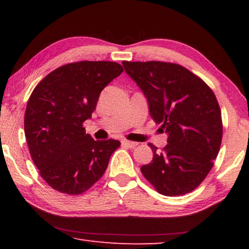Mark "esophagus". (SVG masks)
<instances>
[{
  "mask_svg": "<svg viewBox=\"0 0 249 249\" xmlns=\"http://www.w3.org/2000/svg\"><path fill=\"white\" fill-rule=\"evenodd\" d=\"M122 145H124L126 147H129V148H134V147H136L138 144L136 142H130V141L123 140V141H122Z\"/></svg>",
  "mask_w": 249,
  "mask_h": 249,
  "instance_id": "obj_1",
  "label": "esophagus"
}]
</instances>
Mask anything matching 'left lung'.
Returning a JSON list of instances; mask_svg holds the SVG:
<instances>
[{"instance_id": "8db88e82", "label": "left lung", "mask_w": 249, "mask_h": 249, "mask_svg": "<svg viewBox=\"0 0 249 249\" xmlns=\"http://www.w3.org/2000/svg\"><path fill=\"white\" fill-rule=\"evenodd\" d=\"M148 102L149 114L168 135L165 148L148 144L154 157L142 176L160 195L176 196L195 190L213 167L221 147L220 105L203 80L170 62L123 61Z\"/></svg>"}]
</instances>
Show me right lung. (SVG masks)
Here are the masks:
<instances>
[{"instance_id":"right-lung-1","label":"right lung","mask_w":249,"mask_h":249,"mask_svg":"<svg viewBox=\"0 0 249 249\" xmlns=\"http://www.w3.org/2000/svg\"><path fill=\"white\" fill-rule=\"evenodd\" d=\"M123 67L112 61H79L59 67L34 89L24 128L32 159L46 182L70 196L90 189L107 170L119 141H94L83 122Z\"/></svg>"}]
</instances>
